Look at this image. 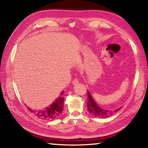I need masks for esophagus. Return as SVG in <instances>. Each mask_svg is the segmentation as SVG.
Wrapping results in <instances>:
<instances>
[{"label":"esophagus","instance_id":"1","mask_svg":"<svg viewBox=\"0 0 148 148\" xmlns=\"http://www.w3.org/2000/svg\"><path fill=\"white\" fill-rule=\"evenodd\" d=\"M79 83V81H78L77 79H74L73 80V81H72V83H73V84H76L77 83Z\"/></svg>","mask_w":148,"mask_h":148}]
</instances>
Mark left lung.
<instances>
[{
	"label": "left lung",
	"mask_w": 148,
	"mask_h": 148,
	"mask_svg": "<svg viewBox=\"0 0 148 148\" xmlns=\"http://www.w3.org/2000/svg\"><path fill=\"white\" fill-rule=\"evenodd\" d=\"M87 95H88V100H87V107L88 109L89 112L95 116L97 118H108L110 116H112L114 112H118L119 110H120L121 108H118L117 109H115L114 111H108V110H104L100 108L97 106L95 102L94 101L92 95H91L90 93L87 91Z\"/></svg>",
	"instance_id": "8db88e82"
}]
</instances>
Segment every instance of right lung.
<instances>
[{"mask_svg":"<svg viewBox=\"0 0 148 148\" xmlns=\"http://www.w3.org/2000/svg\"><path fill=\"white\" fill-rule=\"evenodd\" d=\"M64 91L60 93V95L58 99L53 102L49 108H46L43 110H34L28 108V109L34 115L37 116L42 120L51 121L60 116L64 106Z\"/></svg>","mask_w":148,"mask_h":148,"instance_id":"1","label":"right lung"}]
</instances>
